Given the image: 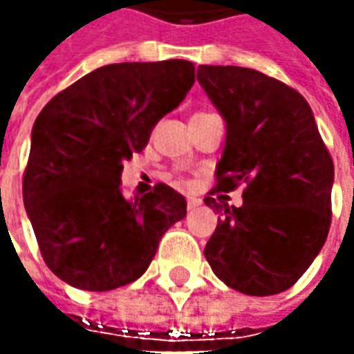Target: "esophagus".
<instances>
[{"instance_id":"obj_1","label":"esophagus","mask_w":354,"mask_h":354,"mask_svg":"<svg viewBox=\"0 0 354 354\" xmlns=\"http://www.w3.org/2000/svg\"><path fill=\"white\" fill-rule=\"evenodd\" d=\"M201 203H203L201 198H197V197H189V198H187V209H189V211H195V209H197V207H198V205H201Z\"/></svg>"}]
</instances>
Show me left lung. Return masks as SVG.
I'll use <instances>...</instances> for the list:
<instances>
[{
    "label": "left lung",
    "mask_w": 354,
    "mask_h": 354,
    "mask_svg": "<svg viewBox=\"0 0 354 354\" xmlns=\"http://www.w3.org/2000/svg\"><path fill=\"white\" fill-rule=\"evenodd\" d=\"M197 80L226 122L214 189L246 187L244 203L232 209L205 197V205L223 211L205 258L236 292H286L325 244L333 159L297 90L242 66L201 64Z\"/></svg>",
    "instance_id": "1"
}]
</instances>
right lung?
<instances>
[{
    "label": "right lung",
    "mask_w": 354,
    "mask_h": 354,
    "mask_svg": "<svg viewBox=\"0 0 354 354\" xmlns=\"http://www.w3.org/2000/svg\"><path fill=\"white\" fill-rule=\"evenodd\" d=\"M193 62L106 64L59 92L37 116L23 203L48 270L78 290L108 292L143 276L165 230L187 214L159 183L124 197V159L183 102Z\"/></svg>",
    "instance_id": "obj_1"
}]
</instances>
